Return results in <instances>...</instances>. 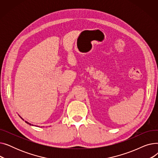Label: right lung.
I'll return each instance as SVG.
<instances>
[{"label": "right lung", "instance_id": "1", "mask_svg": "<svg viewBox=\"0 0 158 158\" xmlns=\"http://www.w3.org/2000/svg\"><path fill=\"white\" fill-rule=\"evenodd\" d=\"M20 118H22V120H23V118H22V117H20ZM25 122H26V123H28V124H29V125H31V126H34V125H32V124H31V123H29V122H27V121H25Z\"/></svg>", "mask_w": 158, "mask_h": 158}]
</instances>
